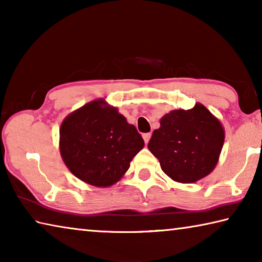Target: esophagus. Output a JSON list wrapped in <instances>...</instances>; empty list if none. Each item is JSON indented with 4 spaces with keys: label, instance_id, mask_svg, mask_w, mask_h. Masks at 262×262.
Returning <instances> with one entry per match:
<instances>
[{
    "label": "esophagus",
    "instance_id": "esophagus-1",
    "mask_svg": "<svg viewBox=\"0 0 262 262\" xmlns=\"http://www.w3.org/2000/svg\"><path fill=\"white\" fill-rule=\"evenodd\" d=\"M142 136H143V140H144L145 143H148L149 140H150V137H151V134H150V133H145V134H143Z\"/></svg>",
    "mask_w": 262,
    "mask_h": 262
}]
</instances>
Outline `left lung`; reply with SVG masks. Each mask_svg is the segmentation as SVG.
<instances>
[{"label":"left lung","instance_id":"left-lung-1","mask_svg":"<svg viewBox=\"0 0 262 262\" xmlns=\"http://www.w3.org/2000/svg\"><path fill=\"white\" fill-rule=\"evenodd\" d=\"M224 143L221 122L205 106L174 110L161 119L148 148L161 163L165 174L178 183L189 184L214 170Z\"/></svg>","mask_w":262,"mask_h":262}]
</instances>
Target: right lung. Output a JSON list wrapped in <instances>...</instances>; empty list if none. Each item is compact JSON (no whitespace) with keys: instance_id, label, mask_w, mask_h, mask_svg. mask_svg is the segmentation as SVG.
Returning <instances> with one entry per match:
<instances>
[{"instance_id":"obj_1","label":"right lung","mask_w":262,"mask_h":262,"mask_svg":"<svg viewBox=\"0 0 262 262\" xmlns=\"http://www.w3.org/2000/svg\"><path fill=\"white\" fill-rule=\"evenodd\" d=\"M144 147L135 126L103 99L69 114L60 128V152L74 176L97 187L120 180Z\"/></svg>"}]
</instances>
